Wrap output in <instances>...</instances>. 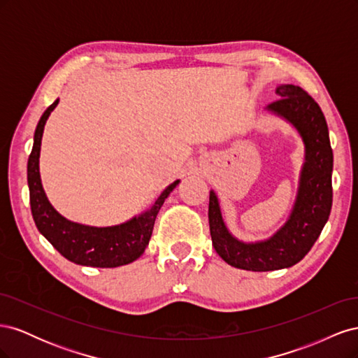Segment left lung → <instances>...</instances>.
<instances>
[{
    "label": "left lung",
    "mask_w": 358,
    "mask_h": 358,
    "mask_svg": "<svg viewBox=\"0 0 358 358\" xmlns=\"http://www.w3.org/2000/svg\"><path fill=\"white\" fill-rule=\"evenodd\" d=\"M279 100L268 109L294 125L306 146L297 201L288 222L272 239L246 245L225 229L218 199L210 191L209 225L215 251L225 263L252 272H268L297 264L317 242L331 210L333 150L326 117L318 103L296 85L276 90Z\"/></svg>",
    "instance_id": "left-lung-1"
}]
</instances>
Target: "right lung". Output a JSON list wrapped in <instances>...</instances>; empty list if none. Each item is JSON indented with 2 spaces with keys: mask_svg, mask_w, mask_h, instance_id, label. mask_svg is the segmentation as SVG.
Masks as SVG:
<instances>
[{
  "mask_svg": "<svg viewBox=\"0 0 358 358\" xmlns=\"http://www.w3.org/2000/svg\"><path fill=\"white\" fill-rule=\"evenodd\" d=\"M59 100L53 101L43 113L36 128L34 145L28 158V187L31 213L38 231L46 237L57 251L70 262L91 267H117L134 262L145 252L150 234L154 230L157 213L169 194L176 188L179 180H175L162 191L158 200L148 212L116 227L80 225L67 221L52 208L43 191L38 157L45 124L50 112L55 109Z\"/></svg>",
  "mask_w": 358,
  "mask_h": 358,
  "instance_id": "obj_1",
  "label": "right lung"
}]
</instances>
